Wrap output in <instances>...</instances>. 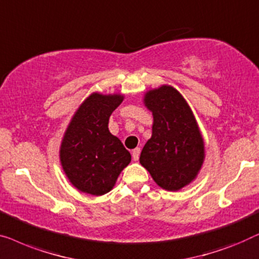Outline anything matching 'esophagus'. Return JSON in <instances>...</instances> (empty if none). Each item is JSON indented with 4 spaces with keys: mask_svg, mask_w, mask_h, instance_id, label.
<instances>
[{
    "mask_svg": "<svg viewBox=\"0 0 259 259\" xmlns=\"http://www.w3.org/2000/svg\"><path fill=\"white\" fill-rule=\"evenodd\" d=\"M140 154H141V149L140 148H136L133 150V159L134 161H138V158H140Z\"/></svg>",
    "mask_w": 259,
    "mask_h": 259,
    "instance_id": "obj_1",
    "label": "esophagus"
}]
</instances>
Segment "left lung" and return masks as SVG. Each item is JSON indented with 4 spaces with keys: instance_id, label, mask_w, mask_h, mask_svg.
<instances>
[{
    "instance_id": "left-lung-1",
    "label": "left lung",
    "mask_w": 259,
    "mask_h": 259,
    "mask_svg": "<svg viewBox=\"0 0 259 259\" xmlns=\"http://www.w3.org/2000/svg\"><path fill=\"white\" fill-rule=\"evenodd\" d=\"M143 102L152 112L154 123L140 163L162 189L181 190L197 177L205 158L204 140L194 112L171 85L149 90Z\"/></svg>"
}]
</instances>
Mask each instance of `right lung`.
<instances>
[{
	"label": "right lung",
	"mask_w": 259,
	"mask_h": 259,
	"mask_svg": "<svg viewBox=\"0 0 259 259\" xmlns=\"http://www.w3.org/2000/svg\"><path fill=\"white\" fill-rule=\"evenodd\" d=\"M121 94L93 93L72 116L60 148L65 176L77 190L101 196L114 188L131 162L122 142L109 131V117L123 102Z\"/></svg>",
	"instance_id": "add662e5"
}]
</instances>
